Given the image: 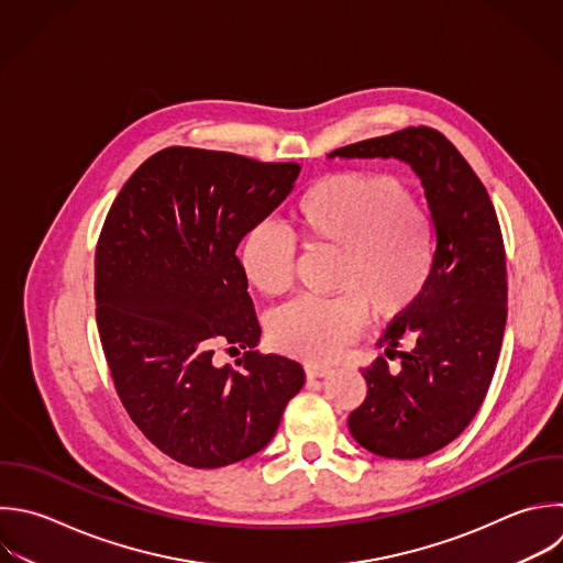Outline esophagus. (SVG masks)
<instances>
[{"label":"esophagus","mask_w":563,"mask_h":563,"mask_svg":"<svg viewBox=\"0 0 563 563\" xmlns=\"http://www.w3.org/2000/svg\"><path fill=\"white\" fill-rule=\"evenodd\" d=\"M332 369L325 367V365H314V363H306V376L312 380V378H325L330 376Z\"/></svg>","instance_id":"34e87169"}]
</instances>
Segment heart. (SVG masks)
<instances>
[{
    "mask_svg": "<svg viewBox=\"0 0 563 563\" xmlns=\"http://www.w3.org/2000/svg\"><path fill=\"white\" fill-rule=\"evenodd\" d=\"M292 222L310 249L336 251L334 297H297L268 323L273 345L306 361H332L361 330L365 310L389 321L424 292L433 271V227L387 174L341 172L310 185L292 207ZM238 262L266 297L292 282L295 242L260 222L242 238Z\"/></svg>",
    "mask_w": 563,
    "mask_h": 563,
    "instance_id": "heart-1",
    "label": "heart"
}]
</instances>
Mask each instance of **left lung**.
Masks as SVG:
<instances>
[{
	"label": "left lung",
	"instance_id": "1",
	"mask_svg": "<svg viewBox=\"0 0 563 563\" xmlns=\"http://www.w3.org/2000/svg\"><path fill=\"white\" fill-rule=\"evenodd\" d=\"M328 158H396L424 189L435 231L433 271L420 299L396 317L363 369L365 402L347 418L354 440L380 455L416 460L455 440L477 413L506 328V255L493 202L462 154L431 128L361 141Z\"/></svg>",
	"mask_w": 563,
	"mask_h": 563
}]
</instances>
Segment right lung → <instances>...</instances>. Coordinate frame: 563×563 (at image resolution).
I'll return each mask as SVG.
<instances>
[{"label":"right lung","mask_w":563,"mask_h":563,"mask_svg":"<svg viewBox=\"0 0 563 563\" xmlns=\"http://www.w3.org/2000/svg\"><path fill=\"white\" fill-rule=\"evenodd\" d=\"M297 163L167 147L117 196L95 260L97 325L123 407L163 453L218 468L262 451L303 367L260 354L238 246L292 191ZM242 346L238 368L212 345ZM238 351V350H236Z\"/></svg>","instance_id":"right-lung-1"}]
</instances>
